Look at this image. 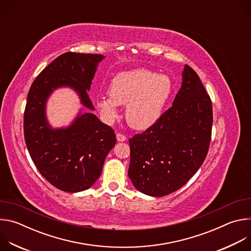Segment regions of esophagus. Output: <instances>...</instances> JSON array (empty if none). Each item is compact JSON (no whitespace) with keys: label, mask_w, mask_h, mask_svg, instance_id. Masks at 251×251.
<instances>
[{"label":"esophagus","mask_w":251,"mask_h":251,"mask_svg":"<svg viewBox=\"0 0 251 251\" xmlns=\"http://www.w3.org/2000/svg\"><path fill=\"white\" fill-rule=\"evenodd\" d=\"M116 139H117V141L118 142H124V141H126V136L125 135H123V134H121V133H117L116 134Z\"/></svg>","instance_id":"obj_1"}]
</instances>
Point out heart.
Masks as SVG:
<instances>
[{"instance_id": "obj_1", "label": "heart", "mask_w": 251, "mask_h": 251, "mask_svg": "<svg viewBox=\"0 0 251 251\" xmlns=\"http://www.w3.org/2000/svg\"><path fill=\"white\" fill-rule=\"evenodd\" d=\"M109 95L100 96L96 106L104 120L113 122L118 116V106L126 105L128 124L144 130L161 117L173 92V82L168 75L137 68L118 74L111 80Z\"/></svg>"}]
</instances>
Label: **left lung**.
Masks as SVG:
<instances>
[{"mask_svg":"<svg viewBox=\"0 0 251 251\" xmlns=\"http://www.w3.org/2000/svg\"><path fill=\"white\" fill-rule=\"evenodd\" d=\"M212 105L199 75L189 65L171 108L145 132L129 139L128 176L152 197L181 189L203 163L211 137Z\"/></svg>","mask_w":251,"mask_h":251,"instance_id":"obj_1","label":"left lung"}]
</instances>
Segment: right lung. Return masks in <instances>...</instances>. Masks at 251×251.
Masks as SVG:
<instances>
[{
  "label": "right lung",
  "instance_id": "1",
  "mask_svg": "<svg viewBox=\"0 0 251 251\" xmlns=\"http://www.w3.org/2000/svg\"><path fill=\"white\" fill-rule=\"evenodd\" d=\"M104 55L65 52L32 82L24 114V134L33 164L46 180L66 193L89 189L100 176L105 158L116 144L114 130L92 113H78L68 127L52 128L46 114L53 90L74 89L81 104L94 110L87 91Z\"/></svg>",
  "mask_w": 251,
  "mask_h": 251
}]
</instances>
